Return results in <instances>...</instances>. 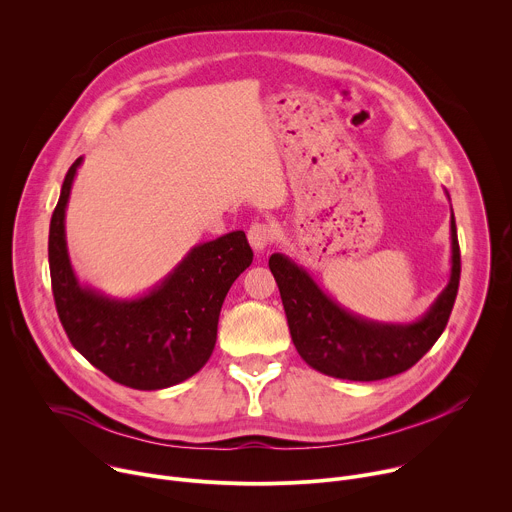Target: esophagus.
I'll return each mask as SVG.
<instances>
[{"label": "esophagus", "mask_w": 512, "mask_h": 512, "mask_svg": "<svg viewBox=\"0 0 512 512\" xmlns=\"http://www.w3.org/2000/svg\"><path fill=\"white\" fill-rule=\"evenodd\" d=\"M247 239L253 251H263L273 241V229L265 223H253L247 231Z\"/></svg>", "instance_id": "esophagus-1"}]
</instances>
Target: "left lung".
<instances>
[{
	"mask_svg": "<svg viewBox=\"0 0 512 512\" xmlns=\"http://www.w3.org/2000/svg\"><path fill=\"white\" fill-rule=\"evenodd\" d=\"M450 239L448 285L419 320L407 324L375 322L348 312L302 265L273 253L269 269L277 281L289 334L300 356L312 369L346 381H381L411 369L442 336L458 296L460 245L454 212Z\"/></svg>",
	"mask_w": 512,
	"mask_h": 512,
	"instance_id": "left-lung-1",
	"label": "left lung"
}]
</instances>
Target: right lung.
<instances>
[{
  "label": "right lung",
  "mask_w": 512,
  "mask_h": 512,
  "mask_svg": "<svg viewBox=\"0 0 512 512\" xmlns=\"http://www.w3.org/2000/svg\"><path fill=\"white\" fill-rule=\"evenodd\" d=\"M79 158L64 176L48 235V263L58 318L70 340L111 381L158 391L196 375L216 344L218 316L235 279L251 265L243 231L192 247L150 291L109 298L72 269L64 216Z\"/></svg>",
  "instance_id": "right-lung-1"
}]
</instances>
